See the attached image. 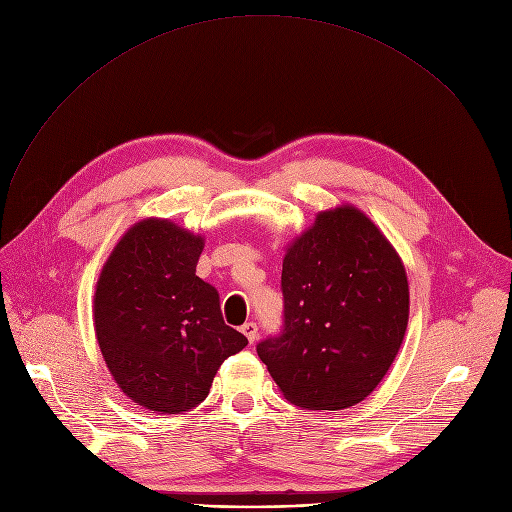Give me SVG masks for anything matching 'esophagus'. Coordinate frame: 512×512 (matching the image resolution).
Instances as JSON below:
<instances>
[{"instance_id": "34e87169", "label": "esophagus", "mask_w": 512, "mask_h": 512, "mask_svg": "<svg viewBox=\"0 0 512 512\" xmlns=\"http://www.w3.org/2000/svg\"><path fill=\"white\" fill-rule=\"evenodd\" d=\"M242 332L246 334V338H248L250 344H254V342L258 340V326H256L254 322H246V324L242 326Z\"/></svg>"}]
</instances>
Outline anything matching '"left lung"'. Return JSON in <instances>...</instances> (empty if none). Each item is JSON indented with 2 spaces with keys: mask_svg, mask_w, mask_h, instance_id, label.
<instances>
[{
  "mask_svg": "<svg viewBox=\"0 0 512 512\" xmlns=\"http://www.w3.org/2000/svg\"><path fill=\"white\" fill-rule=\"evenodd\" d=\"M283 330L256 350L283 396L307 410L363 402L402 346L406 268L375 223L344 205L322 211L283 260Z\"/></svg>",
  "mask_w": 512,
  "mask_h": 512,
  "instance_id": "1",
  "label": "left lung"
}]
</instances>
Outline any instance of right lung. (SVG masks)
Wrapping results in <instances>:
<instances>
[{
  "label": "right lung",
  "mask_w": 512,
  "mask_h": 512,
  "mask_svg": "<svg viewBox=\"0 0 512 512\" xmlns=\"http://www.w3.org/2000/svg\"><path fill=\"white\" fill-rule=\"evenodd\" d=\"M205 240L168 219L135 223L108 256L94 326L110 375L135 404L180 414L199 406L221 363L248 338L223 322L219 293L196 277Z\"/></svg>",
  "instance_id": "1"
}]
</instances>
